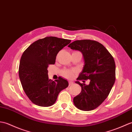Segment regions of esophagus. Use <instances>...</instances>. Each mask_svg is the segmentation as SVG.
I'll list each match as a JSON object with an SVG mask.
<instances>
[{
    "mask_svg": "<svg viewBox=\"0 0 132 132\" xmlns=\"http://www.w3.org/2000/svg\"><path fill=\"white\" fill-rule=\"evenodd\" d=\"M73 84V82L69 81V86H71V85H72Z\"/></svg>",
    "mask_w": 132,
    "mask_h": 132,
    "instance_id": "34e87169",
    "label": "esophagus"
}]
</instances>
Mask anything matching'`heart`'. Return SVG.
<instances>
[{
	"label": "heart",
	"mask_w": 132,
	"mask_h": 132,
	"mask_svg": "<svg viewBox=\"0 0 132 132\" xmlns=\"http://www.w3.org/2000/svg\"><path fill=\"white\" fill-rule=\"evenodd\" d=\"M78 52V51H74L73 53H75V52ZM75 73V71H73V70L64 69L62 71V72H61V74H62L63 76H64V77H66L68 78H72Z\"/></svg>",
	"instance_id": "heart-1"
}]
</instances>
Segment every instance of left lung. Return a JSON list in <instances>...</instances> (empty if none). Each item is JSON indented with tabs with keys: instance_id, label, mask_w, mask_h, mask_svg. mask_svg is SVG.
<instances>
[{
	"instance_id": "8db88e82",
	"label": "left lung",
	"mask_w": 132,
	"mask_h": 132,
	"mask_svg": "<svg viewBox=\"0 0 132 132\" xmlns=\"http://www.w3.org/2000/svg\"><path fill=\"white\" fill-rule=\"evenodd\" d=\"M82 53L85 64L76 83L81 87V92L73 98L75 106L82 111L95 109L109 95L116 78L115 60L109 51L101 43L94 40H77L68 46ZM90 80L89 85L85 80Z\"/></svg>"
}]
</instances>
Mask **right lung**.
<instances>
[{
    "instance_id": "1",
    "label": "right lung",
    "mask_w": 132,
    "mask_h": 132,
    "mask_svg": "<svg viewBox=\"0 0 132 132\" xmlns=\"http://www.w3.org/2000/svg\"><path fill=\"white\" fill-rule=\"evenodd\" d=\"M71 40L46 37L36 40L23 52L20 61L19 74L23 90L32 103L48 107L56 102L68 82L59 77L49 80L47 68L54 64L57 53Z\"/></svg>"
}]
</instances>
